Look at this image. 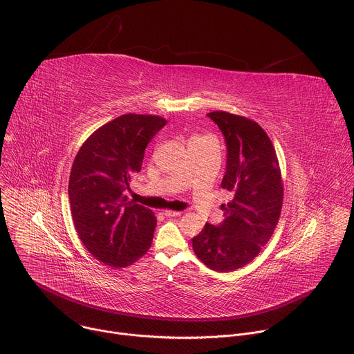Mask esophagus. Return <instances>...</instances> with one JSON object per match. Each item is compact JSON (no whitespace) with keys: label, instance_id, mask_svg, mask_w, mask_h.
Instances as JSON below:
<instances>
[{"label":"esophagus","instance_id":"esophagus-1","mask_svg":"<svg viewBox=\"0 0 354 354\" xmlns=\"http://www.w3.org/2000/svg\"><path fill=\"white\" fill-rule=\"evenodd\" d=\"M167 217H179L180 212H174V210H165L164 213Z\"/></svg>","mask_w":354,"mask_h":354}]
</instances>
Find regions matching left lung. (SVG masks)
<instances>
[{
  "label": "left lung",
  "mask_w": 354,
  "mask_h": 354,
  "mask_svg": "<svg viewBox=\"0 0 354 354\" xmlns=\"http://www.w3.org/2000/svg\"><path fill=\"white\" fill-rule=\"evenodd\" d=\"M207 116L227 144L221 187L234 193L224 221L206 223L192 239L196 257L216 272H232L254 261L270 239L283 206V182L273 144L254 120L228 112Z\"/></svg>",
  "instance_id": "obj_1"
}]
</instances>
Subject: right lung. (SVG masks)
I'll list each match as a JSON object with an SVG mask.
<instances>
[{
  "label": "right lung",
  "mask_w": 354,
  "mask_h": 354,
  "mask_svg": "<svg viewBox=\"0 0 354 354\" xmlns=\"http://www.w3.org/2000/svg\"><path fill=\"white\" fill-rule=\"evenodd\" d=\"M167 124L153 115H123L99 127L74 160L68 200L75 230L89 254L112 268L134 263L149 249L157 218L129 200L147 144Z\"/></svg>",
  "instance_id": "1"
}]
</instances>
